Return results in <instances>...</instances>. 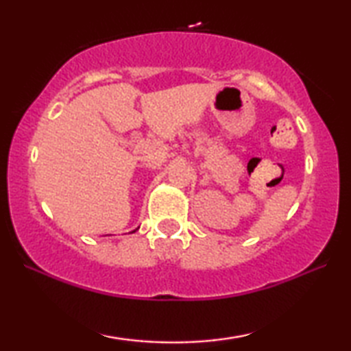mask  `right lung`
<instances>
[{
  "instance_id": "right-lung-1",
  "label": "right lung",
  "mask_w": 351,
  "mask_h": 351,
  "mask_svg": "<svg viewBox=\"0 0 351 351\" xmlns=\"http://www.w3.org/2000/svg\"><path fill=\"white\" fill-rule=\"evenodd\" d=\"M133 232H134V230H133Z\"/></svg>"
}]
</instances>
